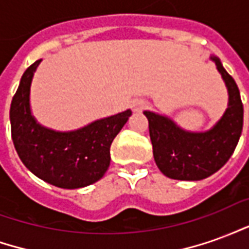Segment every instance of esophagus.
<instances>
[{"instance_id": "34e87169", "label": "esophagus", "mask_w": 249, "mask_h": 249, "mask_svg": "<svg viewBox=\"0 0 249 249\" xmlns=\"http://www.w3.org/2000/svg\"><path fill=\"white\" fill-rule=\"evenodd\" d=\"M146 103L144 100H133L132 101V109L135 110V112H140L142 109L145 108Z\"/></svg>"}]
</instances>
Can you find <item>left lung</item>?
Instances as JSON below:
<instances>
[{"instance_id": "obj_1", "label": "left lung", "mask_w": 249, "mask_h": 249, "mask_svg": "<svg viewBox=\"0 0 249 249\" xmlns=\"http://www.w3.org/2000/svg\"><path fill=\"white\" fill-rule=\"evenodd\" d=\"M228 89V108L212 129L188 132L165 116L145 110L157 167L175 180H203L230 160L243 130V103L235 80L217 57H211Z\"/></svg>"}]
</instances>
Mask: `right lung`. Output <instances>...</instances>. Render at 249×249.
<instances>
[{
	"label": "right lung",
	"instance_id": "right-lung-1",
	"mask_svg": "<svg viewBox=\"0 0 249 249\" xmlns=\"http://www.w3.org/2000/svg\"><path fill=\"white\" fill-rule=\"evenodd\" d=\"M40 62L25 71L12 100L14 148L25 167L46 183L65 189L90 185L108 171L110 145L132 112L128 109L71 132L48 129L32 116L29 104L30 84Z\"/></svg>",
	"mask_w": 249,
	"mask_h": 249
}]
</instances>
